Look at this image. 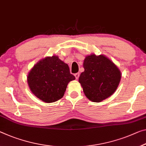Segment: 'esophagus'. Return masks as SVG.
Returning a JSON list of instances; mask_svg holds the SVG:
<instances>
[{"label":"esophagus","mask_w":146,"mask_h":146,"mask_svg":"<svg viewBox=\"0 0 146 146\" xmlns=\"http://www.w3.org/2000/svg\"><path fill=\"white\" fill-rule=\"evenodd\" d=\"M74 76H75V77L76 78V80H78V78H79V77H80V73H76L75 74H74Z\"/></svg>","instance_id":"1"}]
</instances>
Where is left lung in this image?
<instances>
[{"mask_svg":"<svg viewBox=\"0 0 146 146\" xmlns=\"http://www.w3.org/2000/svg\"><path fill=\"white\" fill-rule=\"evenodd\" d=\"M84 72L79 78L85 95L93 102H99L117 89L121 75L118 68L104 55H91L84 62Z\"/></svg>","mask_w":146,"mask_h":146,"instance_id":"8db88e82","label":"left lung"}]
</instances>
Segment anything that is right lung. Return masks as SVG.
<instances>
[{
	"instance_id": "right-lung-1",
	"label": "right lung",
	"mask_w": 146,
	"mask_h": 146,
	"mask_svg": "<svg viewBox=\"0 0 146 146\" xmlns=\"http://www.w3.org/2000/svg\"><path fill=\"white\" fill-rule=\"evenodd\" d=\"M75 76L68 65L57 56L46 57L34 66L27 77L34 95L45 102L57 101L63 96L67 85Z\"/></svg>"
}]
</instances>
